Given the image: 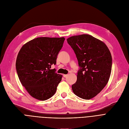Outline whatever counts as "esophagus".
I'll list each match as a JSON object with an SVG mask.
<instances>
[{"mask_svg": "<svg viewBox=\"0 0 129 129\" xmlns=\"http://www.w3.org/2000/svg\"><path fill=\"white\" fill-rule=\"evenodd\" d=\"M67 76H68L67 75H63V77H64V78H66Z\"/></svg>", "mask_w": 129, "mask_h": 129, "instance_id": "obj_1", "label": "esophagus"}]
</instances>
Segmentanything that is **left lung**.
Masks as SVG:
<instances>
[{
	"label": "left lung",
	"instance_id": "8db88e82",
	"mask_svg": "<svg viewBox=\"0 0 129 129\" xmlns=\"http://www.w3.org/2000/svg\"><path fill=\"white\" fill-rule=\"evenodd\" d=\"M74 51L80 67L77 79L72 88L75 95L89 100L107 84L111 71L112 57L103 42L87 35L74 36L67 39Z\"/></svg>",
	"mask_w": 129,
	"mask_h": 129
}]
</instances>
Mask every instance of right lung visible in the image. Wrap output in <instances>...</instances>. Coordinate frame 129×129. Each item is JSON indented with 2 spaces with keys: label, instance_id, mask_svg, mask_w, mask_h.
<instances>
[{
  "label": "right lung",
  "instance_id": "obj_1",
  "mask_svg": "<svg viewBox=\"0 0 129 129\" xmlns=\"http://www.w3.org/2000/svg\"><path fill=\"white\" fill-rule=\"evenodd\" d=\"M64 40V37H39L27 42L20 50L16 72L23 86L34 98L45 101L56 92L62 75L50 68L56 64Z\"/></svg>",
  "mask_w": 129,
  "mask_h": 129
}]
</instances>
